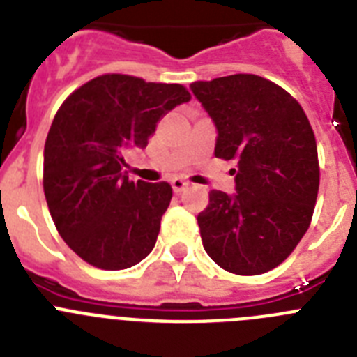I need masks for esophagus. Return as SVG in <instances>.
Segmentation results:
<instances>
[{"mask_svg": "<svg viewBox=\"0 0 357 357\" xmlns=\"http://www.w3.org/2000/svg\"><path fill=\"white\" fill-rule=\"evenodd\" d=\"M172 188L175 193H181V191H184L185 188H188V182L182 181V178H178V176H175L172 181Z\"/></svg>", "mask_w": 357, "mask_h": 357, "instance_id": "34e87169", "label": "esophagus"}]
</instances>
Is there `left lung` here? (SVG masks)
<instances>
[{
    "mask_svg": "<svg viewBox=\"0 0 357 357\" xmlns=\"http://www.w3.org/2000/svg\"><path fill=\"white\" fill-rule=\"evenodd\" d=\"M216 127L214 155L236 159V191L213 189L198 214L204 248L236 275L279 266L309 229L320 169L313 128L295 98L257 75L189 85Z\"/></svg>",
    "mask_w": 357,
    "mask_h": 357,
    "instance_id": "obj_1",
    "label": "left lung"
}]
</instances>
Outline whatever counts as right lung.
Returning a JSON list of instances; mask_svg holds the SVG:
<instances>
[{
    "label": "right lung",
    "instance_id": "right-lung-1",
    "mask_svg": "<svg viewBox=\"0 0 357 357\" xmlns=\"http://www.w3.org/2000/svg\"><path fill=\"white\" fill-rule=\"evenodd\" d=\"M191 100L178 84L103 75L62 103L44 144V195L59 234L82 259L125 270L153 250L172 200L168 182L130 181L125 153Z\"/></svg>",
    "mask_w": 357,
    "mask_h": 357
}]
</instances>
